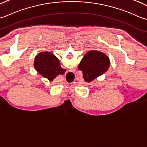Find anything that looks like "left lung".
I'll return each instance as SVG.
<instances>
[{"mask_svg":"<svg viewBox=\"0 0 147 147\" xmlns=\"http://www.w3.org/2000/svg\"><path fill=\"white\" fill-rule=\"evenodd\" d=\"M109 66V58L105 54L91 51L83 57L78 68L82 71L85 81L90 82L105 72Z\"/></svg>","mask_w":147,"mask_h":147,"instance_id":"8db88e82","label":"left lung"}]
</instances>
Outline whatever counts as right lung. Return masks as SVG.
Masks as SVG:
<instances>
[{
  "instance_id": "add662e5",
  "label": "right lung",
  "mask_w": 147,
  "mask_h": 147,
  "mask_svg": "<svg viewBox=\"0 0 147 147\" xmlns=\"http://www.w3.org/2000/svg\"><path fill=\"white\" fill-rule=\"evenodd\" d=\"M34 67L42 76L53 81L58 75L64 74L66 70L62 68L58 59L50 52H42L37 55Z\"/></svg>"
}]
</instances>
